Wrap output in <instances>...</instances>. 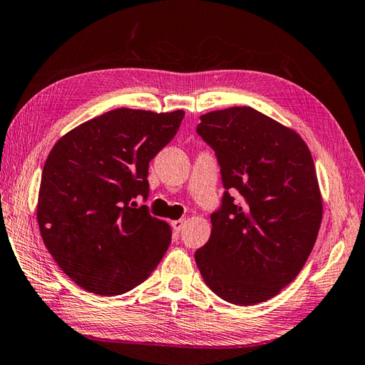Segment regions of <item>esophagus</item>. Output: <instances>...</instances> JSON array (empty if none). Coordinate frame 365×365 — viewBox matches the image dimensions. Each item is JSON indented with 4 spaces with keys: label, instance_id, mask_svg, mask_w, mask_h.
I'll return each instance as SVG.
<instances>
[{
    "label": "esophagus",
    "instance_id": "1",
    "mask_svg": "<svg viewBox=\"0 0 365 365\" xmlns=\"http://www.w3.org/2000/svg\"><path fill=\"white\" fill-rule=\"evenodd\" d=\"M184 225H185V219H178V220H172V228L175 230V231H182V228H184Z\"/></svg>",
    "mask_w": 365,
    "mask_h": 365
}]
</instances>
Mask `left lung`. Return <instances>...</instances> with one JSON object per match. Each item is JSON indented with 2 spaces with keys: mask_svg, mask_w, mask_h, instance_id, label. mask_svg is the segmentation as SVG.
<instances>
[{
  "mask_svg": "<svg viewBox=\"0 0 365 365\" xmlns=\"http://www.w3.org/2000/svg\"><path fill=\"white\" fill-rule=\"evenodd\" d=\"M200 118L196 132L216 153L225 192L196 264L222 300L267 302L302 271L322 225L312 155L295 130L250 106ZM233 188L240 202L229 195Z\"/></svg>",
  "mask_w": 365,
  "mask_h": 365,
  "instance_id": "1",
  "label": "left lung"
}]
</instances>
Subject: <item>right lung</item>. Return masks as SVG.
<instances>
[{
  "mask_svg": "<svg viewBox=\"0 0 365 365\" xmlns=\"http://www.w3.org/2000/svg\"><path fill=\"white\" fill-rule=\"evenodd\" d=\"M182 118L181 109L118 108L53 146L41 178L39 231L59 268L85 291L108 297L134 289L168 251L170 227L132 200H148L149 163Z\"/></svg>",
  "mask_w": 365,
  "mask_h": 365,
  "instance_id": "obj_1",
  "label": "right lung"
}]
</instances>
